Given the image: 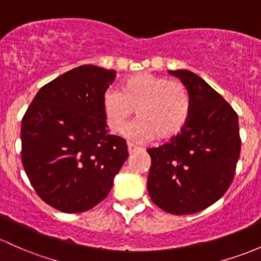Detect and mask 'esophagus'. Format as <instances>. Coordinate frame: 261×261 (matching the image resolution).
<instances>
[{
	"mask_svg": "<svg viewBox=\"0 0 261 261\" xmlns=\"http://www.w3.org/2000/svg\"><path fill=\"white\" fill-rule=\"evenodd\" d=\"M142 148L139 147H136L134 144H132V143H129L128 144V152H129V154H134V153H138V152H142Z\"/></svg>",
	"mask_w": 261,
	"mask_h": 261,
	"instance_id": "esophagus-1",
	"label": "esophagus"
}]
</instances>
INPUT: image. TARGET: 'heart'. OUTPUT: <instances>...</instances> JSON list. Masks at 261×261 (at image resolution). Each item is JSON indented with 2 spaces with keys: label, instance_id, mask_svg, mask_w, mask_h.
Here are the masks:
<instances>
[{
  "label": "heart",
  "instance_id": "b5f03b06",
  "mask_svg": "<svg viewBox=\"0 0 261 261\" xmlns=\"http://www.w3.org/2000/svg\"><path fill=\"white\" fill-rule=\"evenodd\" d=\"M103 112L112 132H120L136 113L139 117L125 134L136 142L158 137L168 141L180 134L190 117L192 100L179 81L152 73L134 74L125 81L122 92L106 91Z\"/></svg>",
  "mask_w": 261,
  "mask_h": 261
}]
</instances>
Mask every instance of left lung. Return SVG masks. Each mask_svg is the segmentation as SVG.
Returning <instances> with one entry per match:
<instances>
[{
	"mask_svg": "<svg viewBox=\"0 0 261 261\" xmlns=\"http://www.w3.org/2000/svg\"><path fill=\"white\" fill-rule=\"evenodd\" d=\"M169 73L187 87L192 109L180 134L147 149L152 158L147 186L156 206L187 215L225 194L234 179L242 139L237 112L205 81L186 69Z\"/></svg>",
	"mask_w": 261,
	"mask_h": 261,
	"instance_id": "1",
	"label": "left lung"
}]
</instances>
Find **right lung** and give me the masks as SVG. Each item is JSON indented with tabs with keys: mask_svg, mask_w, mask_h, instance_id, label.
<instances>
[{
	"mask_svg": "<svg viewBox=\"0 0 261 261\" xmlns=\"http://www.w3.org/2000/svg\"><path fill=\"white\" fill-rule=\"evenodd\" d=\"M116 71L85 64L44 85L21 124V159L33 189L63 213L99 204L128 158L123 138L109 134L103 96Z\"/></svg>",
	"mask_w": 261,
	"mask_h": 261,
	"instance_id": "obj_1",
	"label": "right lung"
}]
</instances>
